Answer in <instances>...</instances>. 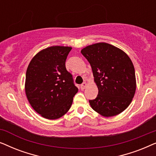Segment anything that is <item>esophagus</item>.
Returning a JSON list of instances; mask_svg holds the SVG:
<instances>
[{
	"instance_id": "obj_1",
	"label": "esophagus",
	"mask_w": 156,
	"mask_h": 156,
	"mask_svg": "<svg viewBox=\"0 0 156 156\" xmlns=\"http://www.w3.org/2000/svg\"><path fill=\"white\" fill-rule=\"evenodd\" d=\"M87 86V83L86 82H84V83H82V84L80 85V88H81V89H82V90H83V89H84L85 88H86Z\"/></svg>"
}]
</instances>
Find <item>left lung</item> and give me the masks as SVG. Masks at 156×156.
I'll return each mask as SVG.
<instances>
[{"label": "left lung", "mask_w": 156, "mask_h": 156, "mask_svg": "<svg viewBox=\"0 0 156 156\" xmlns=\"http://www.w3.org/2000/svg\"><path fill=\"white\" fill-rule=\"evenodd\" d=\"M90 64L99 92L89 104L102 116H116L131 104L136 91L135 69L131 59L120 49L100 42L81 51Z\"/></svg>", "instance_id": "8db88e82"}]
</instances>
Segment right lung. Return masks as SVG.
Here are the masks:
<instances>
[{
	"label": "right lung",
	"mask_w": 156,
	"mask_h": 156,
	"mask_svg": "<svg viewBox=\"0 0 156 156\" xmlns=\"http://www.w3.org/2000/svg\"><path fill=\"white\" fill-rule=\"evenodd\" d=\"M70 47L52 46L32 59L25 76V93L34 110L48 119H57L71 107L78 91L65 62Z\"/></svg>",
	"instance_id": "obj_1"
}]
</instances>
